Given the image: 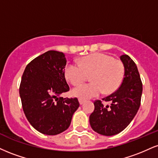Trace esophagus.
Wrapping results in <instances>:
<instances>
[{
    "label": "esophagus",
    "mask_w": 158,
    "mask_h": 158,
    "mask_svg": "<svg viewBox=\"0 0 158 158\" xmlns=\"http://www.w3.org/2000/svg\"><path fill=\"white\" fill-rule=\"evenodd\" d=\"M79 104H83L85 102V100L81 99V98H79Z\"/></svg>",
    "instance_id": "obj_1"
}]
</instances>
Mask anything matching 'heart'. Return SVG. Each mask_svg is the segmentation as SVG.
I'll use <instances>...</instances> for the list:
<instances>
[{
  "label": "heart",
  "mask_w": 158,
  "mask_h": 158,
  "mask_svg": "<svg viewBox=\"0 0 158 158\" xmlns=\"http://www.w3.org/2000/svg\"><path fill=\"white\" fill-rule=\"evenodd\" d=\"M79 63H69L65 66L66 79L77 86L86 80L87 75H90L91 82L73 89V96L87 99L102 92L113 94L120 87L124 76V65L121 60L104 53H94L81 58Z\"/></svg>",
  "instance_id": "obj_1"
}]
</instances>
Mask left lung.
<instances>
[{"label":"left lung","mask_w":158,"mask_h":158,"mask_svg":"<svg viewBox=\"0 0 158 158\" xmlns=\"http://www.w3.org/2000/svg\"><path fill=\"white\" fill-rule=\"evenodd\" d=\"M124 77L116 91L102 101L94 102L95 110L90 115V123L95 132L102 135L118 134L130 124L139 109L143 85L135 63L128 55H121ZM102 101L110 105L104 106Z\"/></svg>","instance_id":"8db88e82"}]
</instances>
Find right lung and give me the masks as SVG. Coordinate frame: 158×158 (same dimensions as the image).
Listing matches in <instances>:
<instances>
[{
	"label": "right lung",
	"instance_id": "1",
	"mask_svg": "<svg viewBox=\"0 0 158 158\" xmlns=\"http://www.w3.org/2000/svg\"><path fill=\"white\" fill-rule=\"evenodd\" d=\"M66 62L62 52L48 51L31 60L23 73L19 88L23 110L31 126L44 135L67 130L79 107L77 98L59 97L70 90Z\"/></svg>",
	"mask_w": 158,
	"mask_h": 158
}]
</instances>
